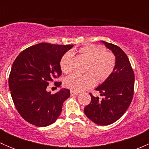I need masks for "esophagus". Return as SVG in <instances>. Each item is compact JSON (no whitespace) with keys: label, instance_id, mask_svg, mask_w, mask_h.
Segmentation results:
<instances>
[{"label":"esophagus","instance_id":"1","mask_svg":"<svg viewBox=\"0 0 149 149\" xmlns=\"http://www.w3.org/2000/svg\"><path fill=\"white\" fill-rule=\"evenodd\" d=\"M79 95V92H76V91H70V96L71 97H73V96H77Z\"/></svg>","mask_w":149,"mask_h":149}]
</instances>
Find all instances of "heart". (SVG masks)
Here are the masks:
<instances>
[{
  "label": "heart",
  "mask_w": 149,
  "mask_h": 149,
  "mask_svg": "<svg viewBox=\"0 0 149 149\" xmlns=\"http://www.w3.org/2000/svg\"><path fill=\"white\" fill-rule=\"evenodd\" d=\"M82 56L88 60L87 73L80 75H70L65 80V85L75 91H81L92 87L97 81L102 82L112 74L115 66V58L113 54L104 51V48L94 45H88L79 49ZM60 66L63 73L68 74L72 71V54L67 52L63 55L60 61ZM96 78H95V77Z\"/></svg>",
  "instance_id": "obj_1"
}]
</instances>
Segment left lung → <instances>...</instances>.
Listing matches in <instances>:
<instances>
[{"label":"left lung","instance_id":"8db88e82","mask_svg":"<svg viewBox=\"0 0 149 149\" xmlns=\"http://www.w3.org/2000/svg\"><path fill=\"white\" fill-rule=\"evenodd\" d=\"M115 57L112 74L95 88L102 96V100L90 94L91 101L85 108L87 118L99 125H108L119 120L131 103L135 76L128 58L118 46L100 41Z\"/></svg>","mask_w":149,"mask_h":149}]
</instances>
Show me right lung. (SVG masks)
I'll return each instance as SVG.
<instances>
[{"label": "right lung", "instance_id": "right-lung-1", "mask_svg": "<svg viewBox=\"0 0 149 149\" xmlns=\"http://www.w3.org/2000/svg\"><path fill=\"white\" fill-rule=\"evenodd\" d=\"M73 47L40 43L21 52L13 62L8 78L10 94L19 113L30 124L45 127L61 115L70 90L63 88L52 94L47 87L61 75L60 61Z\"/></svg>", "mask_w": 149, "mask_h": 149}]
</instances>
